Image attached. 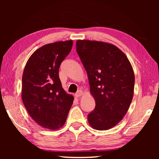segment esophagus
Masks as SVG:
<instances>
[{"mask_svg":"<svg viewBox=\"0 0 159 159\" xmlns=\"http://www.w3.org/2000/svg\"><path fill=\"white\" fill-rule=\"evenodd\" d=\"M83 91L82 90H79L78 91V92L75 93V96L76 98H79V97H80V96H81L82 95H83Z\"/></svg>","mask_w":159,"mask_h":159,"instance_id":"esophagus-1","label":"esophagus"}]
</instances>
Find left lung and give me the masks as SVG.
I'll return each instance as SVG.
<instances>
[{
    "mask_svg": "<svg viewBox=\"0 0 159 159\" xmlns=\"http://www.w3.org/2000/svg\"><path fill=\"white\" fill-rule=\"evenodd\" d=\"M76 46L96 102L87 116L89 124L93 129L109 130L129 109L134 94L133 67L126 55L111 43L79 39Z\"/></svg>",
    "mask_w": 159,
    "mask_h": 159,
    "instance_id": "1",
    "label": "left lung"
}]
</instances>
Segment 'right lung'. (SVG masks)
<instances>
[{
    "label": "right lung",
    "instance_id": "right-lung-1",
    "mask_svg": "<svg viewBox=\"0 0 159 159\" xmlns=\"http://www.w3.org/2000/svg\"><path fill=\"white\" fill-rule=\"evenodd\" d=\"M72 40L48 43L29 57L23 72L22 99L33 120L43 128L57 130L65 124L74 97L63 89L61 63L72 50Z\"/></svg>",
    "mask_w": 159,
    "mask_h": 159
}]
</instances>
